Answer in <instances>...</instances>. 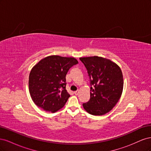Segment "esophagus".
<instances>
[{"label":"esophagus","instance_id":"obj_1","mask_svg":"<svg viewBox=\"0 0 151 151\" xmlns=\"http://www.w3.org/2000/svg\"><path fill=\"white\" fill-rule=\"evenodd\" d=\"M79 90H77V91H75V92H74V94H76V95H77V94H78V93H79Z\"/></svg>","mask_w":151,"mask_h":151}]
</instances>
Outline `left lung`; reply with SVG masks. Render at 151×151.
I'll list each match as a JSON object with an SVG mask.
<instances>
[{
	"label": "left lung",
	"instance_id": "1",
	"mask_svg": "<svg viewBox=\"0 0 151 151\" xmlns=\"http://www.w3.org/2000/svg\"><path fill=\"white\" fill-rule=\"evenodd\" d=\"M79 59L88 70L91 86H93L91 87L89 101L83 106L91 115H103L111 110L122 96L123 78L121 68L115 62L101 57Z\"/></svg>",
	"mask_w": 151,
	"mask_h": 151
}]
</instances>
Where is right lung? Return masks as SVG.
Returning a JSON list of instances; mask_svg holds the SVG:
<instances>
[{"instance_id": "right-lung-1", "label": "right lung", "mask_w": 151, "mask_h": 151, "mask_svg": "<svg viewBox=\"0 0 151 151\" xmlns=\"http://www.w3.org/2000/svg\"><path fill=\"white\" fill-rule=\"evenodd\" d=\"M78 63L74 57L50 55L32 68L29 91L36 105L46 111L55 113L64 106L70 94L66 90V74Z\"/></svg>"}]
</instances>
